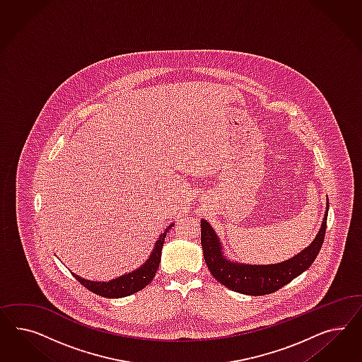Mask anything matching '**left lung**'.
I'll return each instance as SVG.
<instances>
[{
    "mask_svg": "<svg viewBox=\"0 0 362 362\" xmlns=\"http://www.w3.org/2000/svg\"><path fill=\"white\" fill-rule=\"evenodd\" d=\"M329 202L327 211L322 219L321 228L318 230L315 240L305 250L297 253L296 256L285 260L283 263L268 264V265H253V264L230 262L223 252L216 232L209 226V221L200 220L202 228V247L203 256L209 267V272L230 291L239 292L250 296L269 295L291 283L298 274L307 271L315 262L321 245L324 243L327 218H328Z\"/></svg>",
    "mask_w": 362,
    "mask_h": 362,
    "instance_id": "obj_1",
    "label": "left lung"
}]
</instances>
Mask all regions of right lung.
I'll use <instances>...</instances> for the list:
<instances>
[{
  "label": "right lung",
  "instance_id": "add662e5",
  "mask_svg": "<svg viewBox=\"0 0 362 362\" xmlns=\"http://www.w3.org/2000/svg\"><path fill=\"white\" fill-rule=\"evenodd\" d=\"M173 226L174 224H170L168 227H165V232L160 233L158 240L155 241V247L151 251V255L148 256L147 262L143 263V265L132 272L122 274L119 277L112 279L109 281H91V280L82 279L73 272L71 274L77 279L78 283H81L85 288H88V291H91L93 293L99 295V296L118 298V297L130 296L132 293H136L146 285L150 284L153 276L156 274V271L159 268V263H160L165 235L170 228H173Z\"/></svg>",
  "mask_w": 362,
  "mask_h": 362
}]
</instances>
